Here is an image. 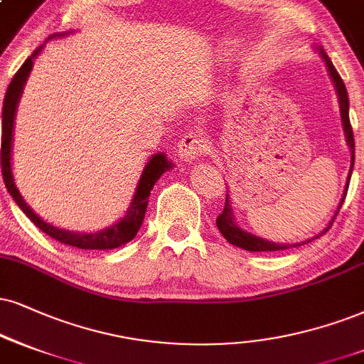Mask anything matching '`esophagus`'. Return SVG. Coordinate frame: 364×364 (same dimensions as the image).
<instances>
[{"label":"esophagus","instance_id":"34e87169","mask_svg":"<svg viewBox=\"0 0 364 364\" xmlns=\"http://www.w3.org/2000/svg\"><path fill=\"white\" fill-rule=\"evenodd\" d=\"M208 148L205 134L200 132H189L178 141V156L186 161H194L197 156L204 155Z\"/></svg>","mask_w":364,"mask_h":364}]
</instances>
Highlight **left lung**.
<instances>
[{
  "label": "left lung",
  "mask_w": 364,
  "mask_h": 364,
  "mask_svg": "<svg viewBox=\"0 0 364 364\" xmlns=\"http://www.w3.org/2000/svg\"><path fill=\"white\" fill-rule=\"evenodd\" d=\"M316 52H319L321 58H322V60H324V64L327 67V73H329L331 80H333V84H334V87H336V94H338V101H339L341 119H343L344 138H346L349 151H351V167H349L348 178H346V183H344V191H343V196H341L338 209H336L333 219H331V221L327 223V226L319 232V235H316L314 237H309V240L302 241V243H294V245H290V243H275V241H270V240H267V237L257 236V235H253V232L243 230V228H241L240 224H237V221H236L235 210H232V205H231V200H230V194H226V204H224V210H223L221 214H219V218L216 219L218 230L221 231V235L224 236V240H228L232 246H237V248H241V250H246V251H280V250H289V248H295V246L306 245L311 240H316V237L322 236L327 230H329L331 224H333L336 216H338L341 205H343V203H344V197H346V192H348V187H349V181H351V173H353V167H354V136H353L351 123H349V97H348V91H346V86H344L343 79H341V75L338 74V70L334 69L333 62H331V58L327 57V53L324 52V48L316 47Z\"/></svg>",
  "instance_id": "8db88e82"
}]
</instances>
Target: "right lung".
Listing matches in <instances>:
<instances>
[{
	"label": "right lung",
	"mask_w": 364,
	"mask_h": 364,
	"mask_svg": "<svg viewBox=\"0 0 364 364\" xmlns=\"http://www.w3.org/2000/svg\"><path fill=\"white\" fill-rule=\"evenodd\" d=\"M74 33V30L70 31H62V33H55L48 40L53 38H62L67 35ZM47 40V42H48ZM45 42V43H47ZM45 43L42 47H38L31 55L23 62V65L18 69L15 77L11 79L10 86L6 89V96L3 101V113H1V168H3V178L6 183V189L10 192L15 203L18 204L26 218L30 219L35 226L40 228L45 235H48L53 240L60 241V243L74 246L79 250H113L118 246H123L129 243L134 236H136L138 230L141 228L143 219H145L148 199H150V192L154 189L156 181L168 170H172L175 165L172 160L167 159V155L164 151H156L146 160L143 172L140 175V181H138L136 187H134V194L132 203H129L127 213L123 214V218H119L118 221L111 224V226L102 228L100 231H69L64 228H57L53 224L47 223L30 208L28 203L23 199V196L18 191L15 183V175H13V132H15V118H16V109L18 102H20L21 92H23L25 82L28 79L31 73V67H33V60L38 57V53L43 50Z\"/></svg>",
	"instance_id": "right-lung-1"
}]
</instances>
